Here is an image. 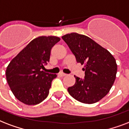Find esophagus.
Returning <instances> with one entry per match:
<instances>
[{
	"label": "esophagus",
	"mask_w": 129,
	"mask_h": 129,
	"mask_svg": "<svg viewBox=\"0 0 129 129\" xmlns=\"http://www.w3.org/2000/svg\"><path fill=\"white\" fill-rule=\"evenodd\" d=\"M59 75L61 76V77H65V76H67V74L63 73H60Z\"/></svg>",
	"instance_id": "obj_1"
}]
</instances>
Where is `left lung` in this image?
<instances>
[{
    "mask_svg": "<svg viewBox=\"0 0 129 129\" xmlns=\"http://www.w3.org/2000/svg\"><path fill=\"white\" fill-rule=\"evenodd\" d=\"M77 62L84 65V79L75 77V83L68 91L76 100L93 104L106 96L115 81L117 64L109 51L90 38L77 33L62 37Z\"/></svg>",
    "mask_w": 129,
    "mask_h": 129,
    "instance_id": "1",
    "label": "left lung"
}]
</instances>
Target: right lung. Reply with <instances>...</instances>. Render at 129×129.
Returning <instances> with one entry per match:
<instances>
[{
	"label": "right lung",
	"instance_id": "1",
	"mask_svg": "<svg viewBox=\"0 0 129 129\" xmlns=\"http://www.w3.org/2000/svg\"><path fill=\"white\" fill-rule=\"evenodd\" d=\"M60 40L58 37L40 36L31 41L6 70V77L12 92L27 105H36L44 100L55 74L43 71L50 61L52 48Z\"/></svg>",
	"mask_w": 129,
	"mask_h": 129
}]
</instances>
